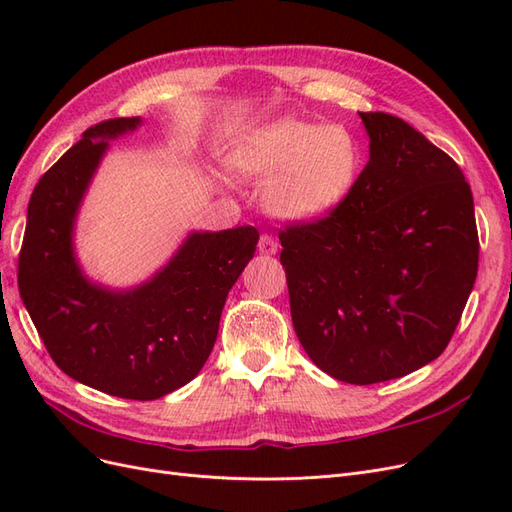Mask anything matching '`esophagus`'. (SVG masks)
<instances>
[{"mask_svg": "<svg viewBox=\"0 0 512 512\" xmlns=\"http://www.w3.org/2000/svg\"><path fill=\"white\" fill-rule=\"evenodd\" d=\"M277 241L271 237V235H260V241H258V250L260 254H277Z\"/></svg>", "mask_w": 512, "mask_h": 512, "instance_id": "1", "label": "esophagus"}]
</instances>
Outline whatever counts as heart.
<instances>
[{"label":"heart","instance_id":"b5f03b06","mask_svg":"<svg viewBox=\"0 0 512 512\" xmlns=\"http://www.w3.org/2000/svg\"><path fill=\"white\" fill-rule=\"evenodd\" d=\"M245 177L269 181V207L297 220H316L350 196L363 168V149L339 123L280 119L245 138L237 153Z\"/></svg>","mask_w":512,"mask_h":512}]
</instances>
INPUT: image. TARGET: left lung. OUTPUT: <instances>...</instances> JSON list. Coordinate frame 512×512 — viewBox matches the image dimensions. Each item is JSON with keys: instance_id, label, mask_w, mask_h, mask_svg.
Listing matches in <instances>:
<instances>
[{"instance_id": "left-lung-1", "label": "left lung", "mask_w": 512, "mask_h": 512, "mask_svg": "<svg viewBox=\"0 0 512 512\" xmlns=\"http://www.w3.org/2000/svg\"><path fill=\"white\" fill-rule=\"evenodd\" d=\"M369 162L322 218L280 230L290 314L305 352L348 384L431 363L478 271L472 190L457 162L389 113H361Z\"/></svg>"}]
</instances>
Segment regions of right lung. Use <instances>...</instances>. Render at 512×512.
Segmentation results:
<instances>
[{"mask_svg":"<svg viewBox=\"0 0 512 512\" xmlns=\"http://www.w3.org/2000/svg\"><path fill=\"white\" fill-rule=\"evenodd\" d=\"M138 123V117L96 123L40 177L27 207L19 292L64 374L108 395L151 401L203 369L228 290L256 252L258 230L194 232L151 282L134 290L91 284L72 250L76 211L108 138Z\"/></svg>","mask_w":512,"mask_h":512,"instance_id":"right-lung-1","label":"right lung"}]
</instances>
